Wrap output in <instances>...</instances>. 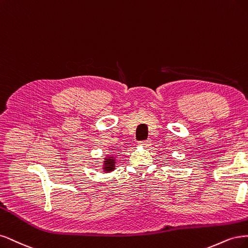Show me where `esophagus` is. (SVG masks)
<instances>
[{
	"mask_svg": "<svg viewBox=\"0 0 248 248\" xmlns=\"http://www.w3.org/2000/svg\"><path fill=\"white\" fill-rule=\"evenodd\" d=\"M141 143V145H143L144 147H148L149 145H150V143H151V141L148 139V140H144V141H141L140 142Z\"/></svg>",
	"mask_w": 248,
	"mask_h": 248,
	"instance_id": "obj_1",
	"label": "esophagus"
}]
</instances>
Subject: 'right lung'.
<instances>
[{
	"mask_svg": "<svg viewBox=\"0 0 248 248\" xmlns=\"http://www.w3.org/2000/svg\"><path fill=\"white\" fill-rule=\"evenodd\" d=\"M103 169L106 172H111L115 169V159L113 156H109V157L105 158V161H104Z\"/></svg>",
	"mask_w": 248,
	"mask_h": 248,
	"instance_id": "add662e5",
	"label": "right lung"
}]
</instances>
